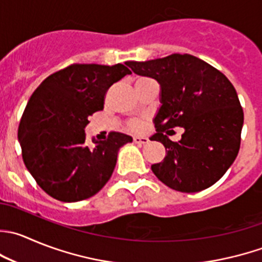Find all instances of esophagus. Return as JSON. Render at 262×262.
<instances>
[{
    "mask_svg": "<svg viewBox=\"0 0 262 262\" xmlns=\"http://www.w3.org/2000/svg\"><path fill=\"white\" fill-rule=\"evenodd\" d=\"M134 143H138V144H144V143H148L149 139L147 137H134L133 138Z\"/></svg>",
    "mask_w": 262,
    "mask_h": 262,
    "instance_id": "esophagus-1",
    "label": "esophagus"
}]
</instances>
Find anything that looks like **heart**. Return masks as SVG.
Here are the masks:
<instances>
[{"instance_id":"b5f03b06","label":"heart","mask_w":262,"mask_h":262,"mask_svg":"<svg viewBox=\"0 0 262 262\" xmlns=\"http://www.w3.org/2000/svg\"><path fill=\"white\" fill-rule=\"evenodd\" d=\"M129 128H130L132 130H139V129L142 128V123L138 120H134L129 124Z\"/></svg>"}]
</instances>
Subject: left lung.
I'll return each instance as SVG.
<instances>
[{
  "instance_id": "1",
  "label": "left lung",
  "mask_w": 262,
  "mask_h": 262,
  "mask_svg": "<svg viewBox=\"0 0 262 262\" xmlns=\"http://www.w3.org/2000/svg\"><path fill=\"white\" fill-rule=\"evenodd\" d=\"M136 74L160 84V102L154 119L166 156L151 165L154 174L169 188L184 193L211 187L234 162L241 146L243 110L227 77L195 56L174 55L149 61L125 62ZM185 129L172 142L169 129Z\"/></svg>"
}]
</instances>
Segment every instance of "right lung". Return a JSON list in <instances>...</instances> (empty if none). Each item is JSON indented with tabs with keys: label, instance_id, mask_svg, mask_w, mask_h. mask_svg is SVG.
Instances as JSON below:
<instances>
[{
	"label": "right lung",
	"instance_id": "obj_1",
	"mask_svg": "<svg viewBox=\"0 0 262 262\" xmlns=\"http://www.w3.org/2000/svg\"><path fill=\"white\" fill-rule=\"evenodd\" d=\"M130 73L121 63H74L46 78L30 96L17 139L25 166L51 197L82 201L108 182L119 149L133 138L114 132L88 146L84 129L88 118L103 108L108 88Z\"/></svg>",
	"mask_w": 262,
	"mask_h": 262
}]
</instances>
